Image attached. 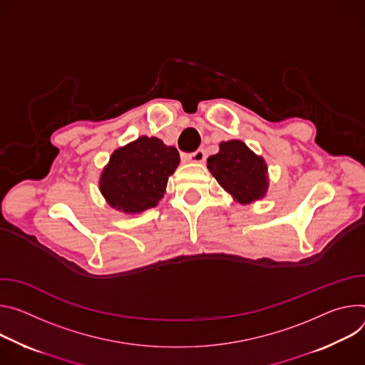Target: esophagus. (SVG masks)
<instances>
[{
    "mask_svg": "<svg viewBox=\"0 0 365 365\" xmlns=\"http://www.w3.org/2000/svg\"><path fill=\"white\" fill-rule=\"evenodd\" d=\"M185 159L188 162H195V164H201V162L206 160V152H205V149H197L195 152L187 153Z\"/></svg>",
    "mask_w": 365,
    "mask_h": 365,
    "instance_id": "esophagus-1",
    "label": "esophagus"
}]
</instances>
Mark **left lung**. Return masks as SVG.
<instances>
[{"mask_svg": "<svg viewBox=\"0 0 365 365\" xmlns=\"http://www.w3.org/2000/svg\"><path fill=\"white\" fill-rule=\"evenodd\" d=\"M207 168L216 181L242 205L262 198L267 191L264 159L240 140L222 142L219 153L209 156Z\"/></svg>", "mask_w": 365, "mask_h": 365, "instance_id": "8db88e82", "label": "left lung"}]
</instances>
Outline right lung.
<instances>
[{
  "label": "right lung",
  "mask_w": 365,
  "mask_h": 365,
  "mask_svg": "<svg viewBox=\"0 0 365 365\" xmlns=\"http://www.w3.org/2000/svg\"><path fill=\"white\" fill-rule=\"evenodd\" d=\"M180 164L174 146L158 138L142 136L113 152L100 178V190L108 205L125 213L155 207L164 197L170 175Z\"/></svg>",
  "instance_id": "right-lung-1"
}]
</instances>
